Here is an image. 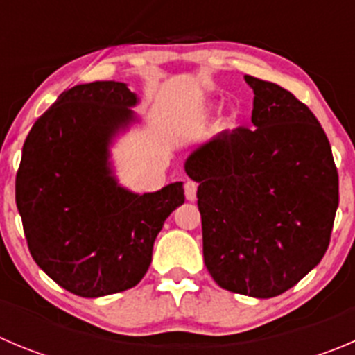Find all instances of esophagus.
<instances>
[{"label":"esophagus","instance_id":"obj_1","mask_svg":"<svg viewBox=\"0 0 355 355\" xmlns=\"http://www.w3.org/2000/svg\"><path fill=\"white\" fill-rule=\"evenodd\" d=\"M184 191H185V198L189 201H194L196 200V193H198V184L193 180H187L184 185Z\"/></svg>","mask_w":355,"mask_h":355}]
</instances>
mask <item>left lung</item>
<instances>
[{
	"mask_svg": "<svg viewBox=\"0 0 355 355\" xmlns=\"http://www.w3.org/2000/svg\"><path fill=\"white\" fill-rule=\"evenodd\" d=\"M252 128L194 148L184 170L198 187L208 273L243 296H278L324 257L338 208V171L315 115L289 91L245 75Z\"/></svg>",
	"mask_w": 355,
	"mask_h": 355,
	"instance_id": "8db88e82",
	"label": "left lung"
}]
</instances>
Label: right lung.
Wrapping results in <instances>:
<instances>
[{"instance_id":"right-lung-1","label":"right lung","mask_w":355,"mask_h":355,"mask_svg":"<svg viewBox=\"0 0 355 355\" xmlns=\"http://www.w3.org/2000/svg\"><path fill=\"white\" fill-rule=\"evenodd\" d=\"M128 84H80L33 124L22 147L15 201L35 263L82 297L122 293L152 263L155 236L185 201L184 184L132 193L112 166L115 138L140 117Z\"/></svg>"}]
</instances>
